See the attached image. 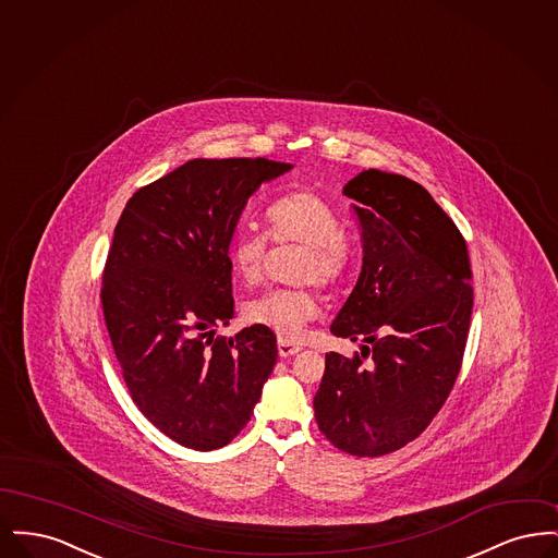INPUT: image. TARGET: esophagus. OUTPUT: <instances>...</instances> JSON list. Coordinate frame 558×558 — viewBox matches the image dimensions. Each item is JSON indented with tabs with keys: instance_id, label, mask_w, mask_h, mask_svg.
I'll use <instances>...</instances> for the list:
<instances>
[{
	"instance_id": "1",
	"label": "esophagus",
	"mask_w": 558,
	"mask_h": 558,
	"mask_svg": "<svg viewBox=\"0 0 558 558\" xmlns=\"http://www.w3.org/2000/svg\"><path fill=\"white\" fill-rule=\"evenodd\" d=\"M301 347L289 343V341H278V353L280 357H291L294 353H299Z\"/></svg>"
}]
</instances>
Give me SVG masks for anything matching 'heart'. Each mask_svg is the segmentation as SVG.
Listing matches in <instances>:
<instances>
[{
  "instance_id": "heart-1",
  "label": "heart",
  "mask_w": 558,
  "mask_h": 558,
  "mask_svg": "<svg viewBox=\"0 0 558 558\" xmlns=\"http://www.w3.org/2000/svg\"><path fill=\"white\" fill-rule=\"evenodd\" d=\"M269 236L276 242H296L305 246L299 266V280L339 284L351 267V246L341 236V217L312 190H292L278 196L266 209ZM266 234L239 230L232 234L228 255L236 276L244 282H257L264 274ZM319 314L314 289H274L251 299L244 305V319L271 330L280 341H299L310 319Z\"/></svg>"
}]
</instances>
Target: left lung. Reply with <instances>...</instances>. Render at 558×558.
Here are the masks:
<instances>
[{
	"label": "left lung",
	"instance_id": "left-lung-1",
	"mask_svg": "<svg viewBox=\"0 0 558 558\" xmlns=\"http://www.w3.org/2000/svg\"><path fill=\"white\" fill-rule=\"evenodd\" d=\"M343 194L355 203L364 259L330 332L362 341V353H326L314 410L335 448L364 458L403 448L446 403L473 287L466 242L421 184L368 169Z\"/></svg>",
	"mask_w": 558,
	"mask_h": 558
}]
</instances>
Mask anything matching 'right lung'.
<instances>
[{
    "label": "right lung",
    "instance_id": "right-lung-1",
    "mask_svg": "<svg viewBox=\"0 0 558 558\" xmlns=\"http://www.w3.org/2000/svg\"><path fill=\"white\" fill-rule=\"evenodd\" d=\"M267 159H192L140 187L102 274L110 343L133 403L175 444L228 446L251 421L278 347L271 330L215 337L234 318L228 255L248 196L291 171Z\"/></svg>",
    "mask_w": 558,
    "mask_h": 558
}]
</instances>
